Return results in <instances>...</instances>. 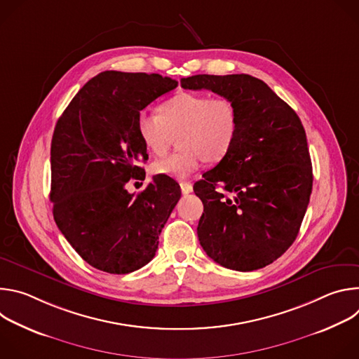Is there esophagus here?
<instances>
[{"instance_id": "esophagus-1", "label": "esophagus", "mask_w": 359, "mask_h": 359, "mask_svg": "<svg viewBox=\"0 0 359 359\" xmlns=\"http://www.w3.org/2000/svg\"><path fill=\"white\" fill-rule=\"evenodd\" d=\"M180 189H182L183 194H189L193 191V186L189 182H180Z\"/></svg>"}]
</instances>
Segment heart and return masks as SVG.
<instances>
[{"mask_svg": "<svg viewBox=\"0 0 359 359\" xmlns=\"http://www.w3.org/2000/svg\"><path fill=\"white\" fill-rule=\"evenodd\" d=\"M136 128L146 149L156 156L165 155L180 135L182 150L158 159L153 172L183 179L206 161L219 162L227 155L237 136L238 115L226 96L184 92L165 102L161 114L142 109Z\"/></svg>", "mask_w": 359, "mask_h": 359, "instance_id": "b5f03b06", "label": "heart"}]
</instances>
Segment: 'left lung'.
Listing matches in <instances>:
<instances>
[{
    "instance_id": "obj_1",
    "label": "left lung",
    "mask_w": 359,
    "mask_h": 359,
    "mask_svg": "<svg viewBox=\"0 0 359 359\" xmlns=\"http://www.w3.org/2000/svg\"><path fill=\"white\" fill-rule=\"evenodd\" d=\"M180 83L229 97L238 115L233 147L193 186L204 208L198 241L226 269H263L294 243L309 208L313 166L304 126L251 75H194Z\"/></svg>"
}]
</instances>
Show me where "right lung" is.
<instances>
[{
    "label": "right lung",
    "mask_w": 359,
    "mask_h": 359,
    "mask_svg": "<svg viewBox=\"0 0 359 359\" xmlns=\"http://www.w3.org/2000/svg\"><path fill=\"white\" fill-rule=\"evenodd\" d=\"M177 81L159 74L105 71L89 79L57 122L50 142V193L55 223L92 267L128 274L155 257L159 236L177 204L180 186L153 176L135 194L147 161L137 114L173 90Z\"/></svg>",
    "instance_id": "obj_1"
}]
</instances>
